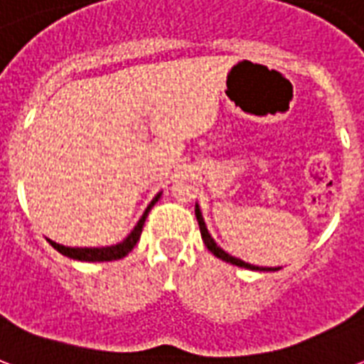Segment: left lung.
I'll return each instance as SVG.
<instances>
[{
  "mask_svg": "<svg viewBox=\"0 0 364 364\" xmlns=\"http://www.w3.org/2000/svg\"><path fill=\"white\" fill-rule=\"evenodd\" d=\"M194 213H196V219H198V225H200V235H202V240H204V244H206V248L212 252L213 256L219 257V259H223V262L227 263H232V265H237V267H244V269H252V271H279L281 267H257V265H252V263H246L242 262V259H238V257L231 256V254H227L225 250L219 248L218 242L213 240L212 235L208 232V227L206 223H204V218H202V212H200V206L196 204L194 206Z\"/></svg>",
  "mask_w": 364,
  "mask_h": 364,
  "instance_id": "left-lung-1",
  "label": "left lung"
}]
</instances>
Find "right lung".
<instances>
[{
	"mask_svg": "<svg viewBox=\"0 0 364 364\" xmlns=\"http://www.w3.org/2000/svg\"><path fill=\"white\" fill-rule=\"evenodd\" d=\"M162 196V193H158L154 198L151 200V204L146 206V210L143 212L141 219L137 221V225L133 227L132 232L127 235L122 242L112 244V246H101V248H72V246H63V244H57L55 240H49L53 248L60 252L63 256L70 257V259H77V262H114V259H122V257H126L133 248H135V244H137L139 237H141V232H143V225H145V219L151 212V208L154 206L158 202V198Z\"/></svg>",
	"mask_w": 364,
	"mask_h": 364,
	"instance_id": "obj_1",
	"label": "right lung"
}]
</instances>
